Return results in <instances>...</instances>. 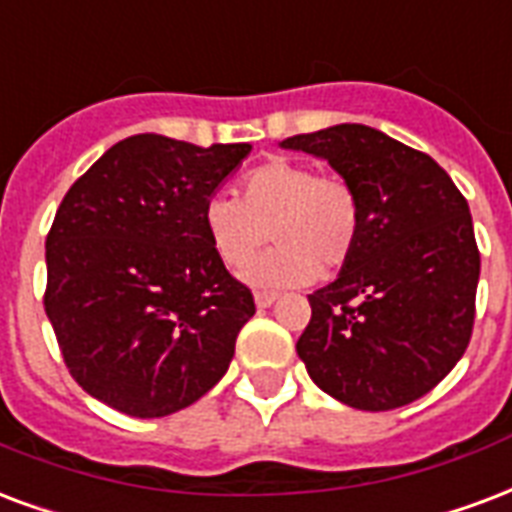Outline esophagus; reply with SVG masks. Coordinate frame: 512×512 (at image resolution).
Instances as JSON below:
<instances>
[{
  "label": "esophagus",
  "instance_id": "34e87169",
  "mask_svg": "<svg viewBox=\"0 0 512 512\" xmlns=\"http://www.w3.org/2000/svg\"><path fill=\"white\" fill-rule=\"evenodd\" d=\"M278 302V294L275 291H256V305L259 307H270Z\"/></svg>",
  "mask_w": 512,
  "mask_h": 512
}]
</instances>
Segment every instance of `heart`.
I'll list each match as a JSON object with an SVG mask.
<instances>
[{"label": "heart", "instance_id": "1", "mask_svg": "<svg viewBox=\"0 0 512 512\" xmlns=\"http://www.w3.org/2000/svg\"><path fill=\"white\" fill-rule=\"evenodd\" d=\"M240 199L213 194L202 205V226L218 259L242 267L270 236L279 245L242 270L256 288L302 286L321 272L343 270L359 248V191L340 175H318L286 156L261 161L242 175Z\"/></svg>", "mask_w": 512, "mask_h": 512}]
</instances>
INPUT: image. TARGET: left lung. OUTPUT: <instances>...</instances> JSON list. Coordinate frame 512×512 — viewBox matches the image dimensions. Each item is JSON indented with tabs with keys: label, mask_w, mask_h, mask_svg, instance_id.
Segmentation results:
<instances>
[{
	"label": "left lung",
	"mask_w": 512,
	"mask_h": 512,
	"mask_svg": "<svg viewBox=\"0 0 512 512\" xmlns=\"http://www.w3.org/2000/svg\"><path fill=\"white\" fill-rule=\"evenodd\" d=\"M326 159L361 199V240L313 291L297 353L329 397L394 410L429 394L464 356L480 253L467 199L432 156L361 124L280 142Z\"/></svg>",
	"instance_id": "obj_1"
}]
</instances>
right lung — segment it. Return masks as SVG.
<instances>
[{"label":"right lung","instance_id":"obj_1","mask_svg":"<svg viewBox=\"0 0 512 512\" xmlns=\"http://www.w3.org/2000/svg\"><path fill=\"white\" fill-rule=\"evenodd\" d=\"M248 142H115L61 199L45 240V313L78 386L134 418L194 405L224 378L256 313L202 226Z\"/></svg>","mask_w":512,"mask_h":512}]
</instances>
